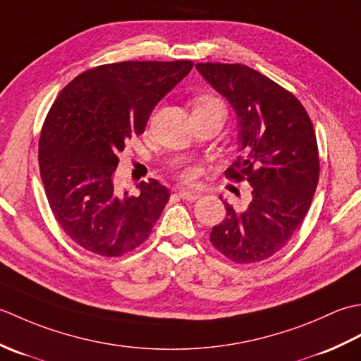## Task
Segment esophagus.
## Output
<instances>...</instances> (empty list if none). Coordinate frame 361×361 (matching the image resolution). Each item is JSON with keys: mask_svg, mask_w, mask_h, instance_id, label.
Segmentation results:
<instances>
[{"mask_svg": "<svg viewBox=\"0 0 361 361\" xmlns=\"http://www.w3.org/2000/svg\"><path fill=\"white\" fill-rule=\"evenodd\" d=\"M176 195H178L180 198H183V200H188V202L197 200V198L200 197V194H198V192H186V190H180V192L176 194Z\"/></svg>", "mask_w": 361, "mask_h": 361, "instance_id": "34e87169", "label": "esophagus"}]
</instances>
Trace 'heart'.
Returning a JSON list of instances; mask_svg holds the SVG:
<instances>
[{
    "label": "heart",
    "instance_id": "1",
    "mask_svg": "<svg viewBox=\"0 0 361 361\" xmlns=\"http://www.w3.org/2000/svg\"><path fill=\"white\" fill-rule=\"evenodd\" d=\"M204 104H220L219 101H216V99H211V97H204V99H202L200 102H198L197 105H204ZM183 180L185 181H189V180H192V172H185L183 173Z\"/></svg>",
    "mask_w": 361,
    "mask_h": 361
}]
</instances>
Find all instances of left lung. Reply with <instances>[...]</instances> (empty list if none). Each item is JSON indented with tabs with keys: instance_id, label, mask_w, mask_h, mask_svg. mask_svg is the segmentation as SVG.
<instances>
[{
	"instance_id": "8db88e82",
	"label": "left lung",
	"mask_w": 361,
	"mask_h": 361,
	"mask_svg": "<svg viewBox=\"0 0 361 361\" xmlns=\"http://www.w3.org/2000/svg\"><path fill=\"white\" fill-rule=\"evenodd\" d=\"M203 79L233 106L240 157L225 172L247 180L248 204L212 228L211 243L235 264L268 259L286 245L307 214L319 178L315 130L298 99L245 65L197 63Z\"/></svg>"
}]
</instances>
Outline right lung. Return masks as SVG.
I'll use <instances>...</instances> for the list:
<instances>
[{
    "mask_svg": "<svg viewBox=\"0 0 361 361\" xmlns=\"http://www.w3.org/2000/svg\"><path fill=\"white\" fill-rule=\"evenodd\" d=\"M192 66L190 60L102 65L78 75L52 104L38 142L40 175L54 217L82 248L118 257L150 235L171 192L157 180L141 181L137 195L121 192L118 155Z\"/></svg>",
    "mask_w": 361,
    "mask_h": 361,
    "instance_id": "obj_1",
    "label": "right lung"
}]
</instances>
